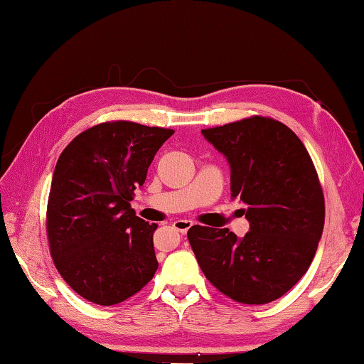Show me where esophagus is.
<instances>
[{
  "label": "esophagus",
  "instance_id": "1",
  "mask_svg": "<svg viewBox=\"0 0 364 364\" xmlns=\"http://www.w3.org/2000/svg\"><path fill=\"white\" fill-rule=\"evenodd\" d=\"M191 227H193V222L191 220H184V218H180V220L173 222V228L178 230L180 233H186Z\"/></svg>",
  "mask_w": 364,
  "mask_h": 364
}]
</instances>
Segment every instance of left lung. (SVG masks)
Here are the masks:
<instances>
[{"mask_svg":"<svg viewBox=\"0 0 364 364\" xmlns=\"http://www.w3.org/2000/svg\"><path fill=\"white\" fill-rule=\"evenodd\" d=\"M203 136L227 159L232 199L250 222L228 228L194 225L188 240L210 284L245 304L284 296L306 274L324 230V194L306 147L280 121L252 117Z\"/></svg>","mask_w":364,"mask_h":364,"instance_id":"left-lung-1","label":"left lung"}]
</instances>
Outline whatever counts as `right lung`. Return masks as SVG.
I'll return each instance as SVG.
<instances>
[{
    "mask_svg": "<svg viewBox=\"0 0 364 364\" xmlns=\"http://www.w3.org/2000/svg\"><path fill=\"white\" fill-rule=\"evenodd\" d=\"M173 132L102 123L74 137L58 159L47 209L50 251L63 280L87 301L112 306L152 280L157 223L137 217L129 200Z\"/></svg>",
    "mask_w": 364,
    "mask_h": 364,
    "instance_id": "add662e5",
    "label": "right lung"
}]
</instances>
